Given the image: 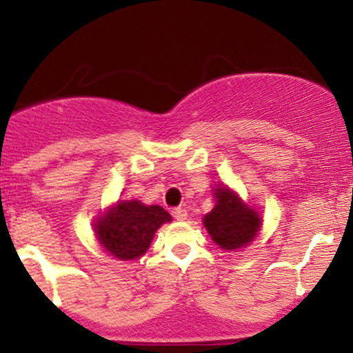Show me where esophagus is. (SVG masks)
Segmentation results:
<instances>
[{
	"mask_svg": "<svg viewBox=\"0 0 353 353\" xmlns=\"http://www.w3.org/2000/svg\"><path fill=\"white\" fill-rule=\"evenodd\" d=\"M172 217L176 219V221H185V219H188V210L184 208L172 209Z\"/></svg>",
	"mask_w": 353,
	"mask_h": 353,
	"instance_id": "1",
	"label": "esophagus"
}]
</instances>
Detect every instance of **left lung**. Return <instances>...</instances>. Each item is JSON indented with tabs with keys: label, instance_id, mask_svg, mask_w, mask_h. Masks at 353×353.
<instances>
[{
	"label": "left lung",
	"instance_id": "left-lung-1",
	"mask_svg": "<svg viewBox=\"0 0 353 353\" xmlns=\"http://www.w3.org/2000/svg\"><path fill=\"white\" fill-rule=\"evenodd\" d=\"M217 204L208 216H204V225L210 237L222 249H241L249 244L259 232L261 217L257 212L242 204L241 199L228 188L216 189Z\"/></svg>",
	"mask_w": 353,
	"mask_h": 353
}]
</instances>
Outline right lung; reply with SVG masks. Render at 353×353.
<instances>
[{
    "mask_svg": "<svg viewBox=\"0 0 353 353\" xmlns=\"http://www.w3.org/2000/svg\"><path fill=\"white\" fill-rule=\"evenodd\" d=\"M171 221L159 205H144L139 201H123L96 224L101 245L121 261H131L149 249L154 232Z\"/></svg>",
    "mask_w": 353,
    "mask_h": 353,
    "instance_id": "obj_1",
    "label": "right lung"
}]
</instances>
